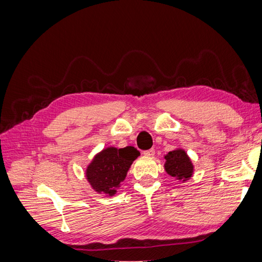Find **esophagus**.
<instances>
[{
  "instance_id": "34e87169",
  "label": "esophagus",
  "mask_w": 262,
  "mask_h": 262,
  "mask_svg": "<svg viewBox=\"0 0 262 262\" xmlns=\"http://www.w3.org/2000/svg\"><path fill=\"white\" fill-rule=\"evenodd\" d=\"M143 154H144V155H146V156H153V155L155 154V149H154V148L146 149V150H144Z\"/></svg>"
}]
</instances>
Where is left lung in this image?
Returning a JSON list of instances; mask_svg holds the SVG:
<instances>
[{
    "instance_id": "left-lung-1",
    "label": "left lung",
    "mask_w": 262,
    "mask_h": 262,
    "mask_svg": "<svg viewBox=\"0 0 262 262\" xmlns=\"http://www.w3.org/2000/svg\"><path fill=\"white\" fill-rule=\"evenodd\" d=\"M165 169L168 175L178 179H188L191 177L193 166L185 150H171L165 156Z\"/></svg>"
}]
</instances>
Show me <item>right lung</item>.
Returning <instances> with one entry per match:
<instances>
[{
	"instance_id": "obj_1",
	"label": "right lung",
	"mask_w": 262,
	"mask_h": 262,
	"mask_svg": "<svg viewBox=\"0 0 262 262\" xmlns=\"http://www.w3.org/2000/svg\"><path fill=\"white\" fill-rule=\"evenodd\" d=\"M140 152L133 146L123 148L108 147L95 156L87 167L86 177L97 192L109 195L116 193V188L124 180L133 161Z\"/></svg>"
}]
</instances>
